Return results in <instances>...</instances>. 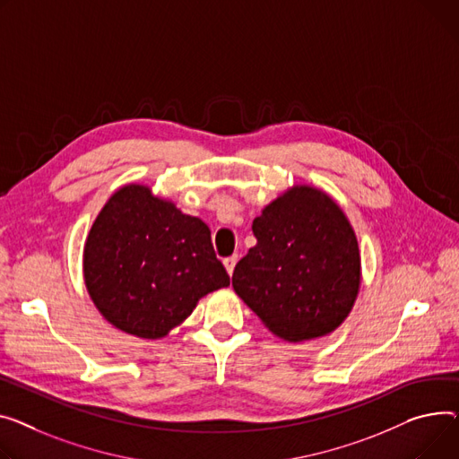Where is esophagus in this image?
<instances>
[{
    "instance_id": "obj_1",
    "label": "esophagus",
    "mask_w": 459,
    "mask_h": 459,
    "mask_svg": "<svg viewBox=\"0 0 459 459\" xmlns=\"http://www.w3.org/2000/svg\"><path fill=\"white\" fill-rule=\"evenodd\" d=\"M236 262H238V256H229V258L223 260V265H225V269H227L229 274H232V271H234V267H236Z\"/></svg>"
}]
</instances>
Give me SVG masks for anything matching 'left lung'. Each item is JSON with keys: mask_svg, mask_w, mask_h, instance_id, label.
Returning <instances> with one entry per match:
<instances>
[{"mask_svg": "<svg viewBox=\"0 0 459 459\" xmlns=\"http://www.w3.org/2000/svg\"><path fill=\"white\" fill-rule=\"evenodd\" d=\"M256 246L232 273V288L279 338H321L351 314L361 281L356 234L325 192L297 185L253 221Z\"/></svg>", "mask_w": 459, "mask_h": 459, "instance_id": "1", "label": "left lung"}]
</instances>
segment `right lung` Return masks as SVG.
<instances>
[{
    "instance_id": "add662e5",
    "label": "right lung",
    "mask_w": 459,
    "mask_h": 459,
    "mask_svg": "<svg viewBox=\"0 0 459 459\" xmlns=\"http://www.w3.org/2000/svg\"><path fill=\"white\" fill-rule=\"evenodd\" d=\"M82 271L101 316L143 340L164 338L201 297L230 284L210 229L143 185L119 188L101 208Z\"/></svg>"
}]
</instances>
